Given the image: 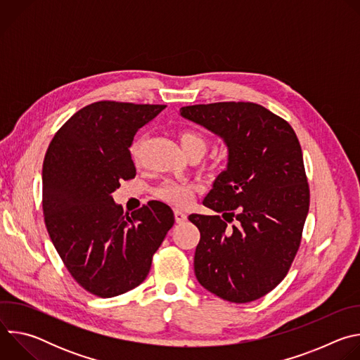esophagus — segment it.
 Listing matches in <instances>:
<instances>
[{"instance_id": "34e87169", "label": "esophagus", "mask_w": 360, "mask_h": 360, "mask_svg": "<svg viewBox=\"0 0 360 360\" xmlns=\"http://www.w3.org/2000/svg\"><path fill=\"white\" fill-rule=\"evenodd\" d=\"M174 215H175V221H176V224H184L185 221H186V214L185 212H182V211H179V210H175L174 211Z\"/></svg>"}]
</instances>
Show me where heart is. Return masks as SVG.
<instances>
[{
  "label": "heart",
  "mask_w": 360,
  "mask_h": 360,
  "mask_svg": "<svg viewBox=\"0 0 360 360\" xmlns=\"http://www.w3.org/2000/svg\"><path fill=\"white\" fill-rule=\"evenodd\" d=\"M178 138L184 152L199 149L202 153H205V150H207V146H208L207 138L195 129H182ZM129 152H131L132 161L135 164H139L142 157V139L134 141L129 148ZM196 191H198V185L193 182L168 179L155 191V193L160 199L169 202L175 205V207H186V205L192 202Z\"/></svg>",
  "instance_id": "b5f03b06"
}]
</instances>
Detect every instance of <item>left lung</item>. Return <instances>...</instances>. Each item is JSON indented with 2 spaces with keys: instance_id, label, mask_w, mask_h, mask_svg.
I'll return each instance as SVG.
<instances>
[{
  "instance_id": "8db88e82",
  "label": "left lung",
  "mask_w": 360,
  "mask_h": 360,
  "mask_svg": "<svg viewBox=\"0 0 360 360\" xmlns=\"http://www.w3.org/2000/svg\"><path fill=\"white\" fill-rule=\"evenodd\" d=\"M181 115L219 135L228 168L205 196L219 215H189L200 239L198 282L233 303L259 299L286 276L309 211V185L300 143L281 117L253 102L182 107ZM237 221L229 227L227 224Z\"/></svg>"
}]
</instances>
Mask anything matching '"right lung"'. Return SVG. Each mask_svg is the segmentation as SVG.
I'll list each match as a JSON object with an SVG mask.
<instances>
[{
	"label": "right lung",
	"mask_w": 360,
	"mask_h": 360,
	"mask_svg": "<svg viewBox=\"0 0 360 360\" xmlns=\"http://www.w3.org/2000/svg\"><path fill=\"white\" fill-rule=\"evenodd\" d=\"M167 105L98 101L54 135L42 165L46 231L71 276L92 295L112 297L143 282L175 218L160 200L124 214L112 192L135 178L129 146Z\"/></svg>",
	"instance_id": "right-lung-1"
}]
</instances>
